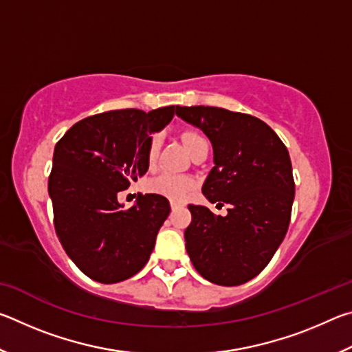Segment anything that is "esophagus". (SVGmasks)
<instances>
[{"label": "esophagus", "instance_id": "34e87169", "mask_svg": "<svg viewBox=\"0 0 352 352\" xmlns=\"http://www.w3.org/2000/svg\"><path fill=\"white\" fill-rule=\"evenodd\" d=\"M182 206H183V204H178V201H170L172 211H175V210H178V208H182Z\"/></svg>", "mask_w": 352, "mask_h": 352}]
</instances>
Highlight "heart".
Masks as SVG:
<instances>
[{
    "label": "heart",
    "mask_w": 352,
    "mask_h": 352,
    "mask_svg": "<svg viewBox=\"0 0 352 352\" xmlns=\"http://www.w3.org/2000/svg\"><path fill=\"white\" fill-rule=\"evenodd\" d=\"M180 138L189 153H192L200 144L206 142L204 140V136L194 132V130H184V132H182ZM160 146H162V138H160V135H152L151 138H148L146 147V163L148 168H152V166L157 163ZM146 189L151 194L160 195V197H164L172 201H182L186 199L188 194L194 189V180L186 175L162 174L152 178V180H148L146 184Z\"/></svg>",
    "instance_id": "heart-1"
}]
</instances>
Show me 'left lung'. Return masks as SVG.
Instances as JSON below:
<instances>
[{
    "mask_svg": "<svg viewBox=\"0 0 352 352\" xmlns=\"http://www.w3.org/2000/svg\"><path fill=\"white\" fill-rule=\"evenodd\" d=\"M177 115L204 130L214 168L201 192L228 204L225 217L189 205L186 252L201 276L241 285L265 269L287 233L295 182L287 147L264 121L219 107H180Z\"/></svg>",
    "mask_w": 352,
    "mask_h": 352,
    "instance_id": "1",
    "label": "left lung"
}]
</instances>
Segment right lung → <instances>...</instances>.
Returning a JSON list of instances; mask_svg holds the SVG:
<instances>
[{
	"label": "right lung",
	"mask_w": 352,
	"mask_h": 352,
	"mask_svg": "<svg viewBox=\"0 0 352 352\" xmlns=\"http://www.w3.org/2000/svg\"><path fill=\"white\" fill-rule=\"evenodd\" d=\"M175 111L169 105L99 113L76 122L56 144L47 180L54 228L71 261L94 281H124L151 258L169 200L140 194L136 205L124 210L118 192L146 174L148 135Z\"/></svg>",
	"instance_id": "1"
}]
</instances>
